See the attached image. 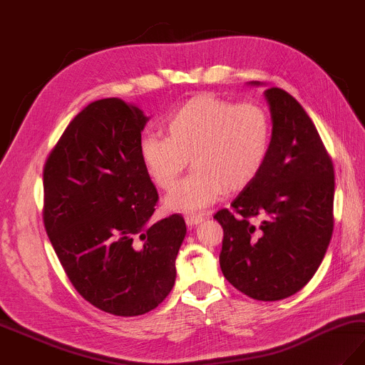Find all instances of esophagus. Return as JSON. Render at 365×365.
<instances>
[{
    "mask_svg": "<svg viewBox=\"0 0 365 365\" xmlns=\"http://www.w3.org/2000/svg\"><path fill=\"white\" fill-rule=\"evenodd\" d=\"M185 221H186L187 227H194V225H198L200 222H203V221H205V217H203V215L191 213V215H186V217H185Z\"/></svg>",
    "mask_w": 365,
    "mask_h": 365,
    "instance_id": "34e87169",
    "label": "esophagus"
}]
</instances>
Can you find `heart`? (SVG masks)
<instances>
[{
    "instance_id": "1",
    "label": "heart",
    "mask_w": 365,
    "mask_h": 365,
    "mask_svg": "<svg viewBox=\"0 0 365 365\" xmlns=\"http://www.w3.org/2000/svg\"><path fill=\"white\" fill-rule=\"evenodd\" d=\"M167 137L150 133L140 156L153 183L170 191L191 158L194 173L165 198L168 210L198 212L225 191H240L262 173L272 143V123L259 103H233L210 93L187 99L165 120Z\"/></svg>"
}]
</instances>
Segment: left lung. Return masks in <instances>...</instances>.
<instances>
[{
    "instance_id": "left-lung-1",
    "label": "left lung",
    "mask_w": 365,
    "mask_h": 365,
    "mask_svg": "<svg viewBox=\"0 0 365 365\" xmlns=\"http://www.w3.org/2000/svg\"><path fill=\"white\" fill-rule=\"evenodd\" d=\"M264 99L272 118L266 164L232 209L213 218L224 230L220 264L227 281L252 299L279 301L299 292L325 257L335 182L332 160L301 103L277 87Z\"/></svg>"
}]
</instances>
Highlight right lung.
I'll return each mask as SVG.
<instances>
[{
	"instance_id": "add662e5",
	"label": "right lung",
	"mask_w": 365,
	"mask_h": 365,
	"mask_svg": "<svg viewBox=\"0 0 365 365\" xmlns=\"http://www.w3.org/2000/svg\"><path fill=\"white\" fill-rule=\"evenodd\" d=\"M148 117L110 98L63 132L43 170V222L73 287L114 316L152 312L171 292L182 215L150 222L158 191L140 156Z\"/></svg>"
}]
</instances>
